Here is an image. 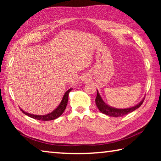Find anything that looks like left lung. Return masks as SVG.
<instances>
[{
    "label": "left lung",
    "instance_id": "obj_1",
    "mask_svg": "<svg viewBox=\"0 0 161 161\" xmlns=\"http://www.w3.org/2000/svg\"><path fill=\"white\" fill-rule=\"evenodd\" d=\"M97 94L96 99H95V102H96L97 108H99V110L102 114H104L106 115L112 117H121L126 115V114L129 113H131L132 111H135L136 109H137L138 108H139L141 107V104H142L143 102L144 99H145V98H143L139 103H138L137 104L133 106V107L126 108H117L113 107H111V106L108 105L107 103H106L104 102V101L102 99V97H101L99 91H98L97 89Z\"/></svg>",
    "mask_w": 161,
    "mask_h": 161
}]
</instances>
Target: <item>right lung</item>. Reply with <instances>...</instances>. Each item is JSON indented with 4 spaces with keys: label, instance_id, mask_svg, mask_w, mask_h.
<instances>
[{
    "label": "right lung",
    "instance_id": "right-lung-1",
    "mask_svg": "<svg viewBox=\"0 0 161 161\" xmlns=\"http://www.w3.org/2000/svg\"><path fill=\"white\" fill-rule=\"evenodd\" d=\"M72 90V88H70L69 89L65 92L63 97H62V99L61 102L58 105V107H57L55 109L53 110L52 112L49 113L47 114H45V115H35V114H31L30 113L26 112V111H23L22 108L20 107V110L23 114H25V115L31 117L32 119H37V120H41V121H51V120H54L58 117L60 116L66 108L67 102H68V97H69V92Z\"/></svg>",
    "mask_w": 161,
    "mask_h": 161
}]
</instances>
